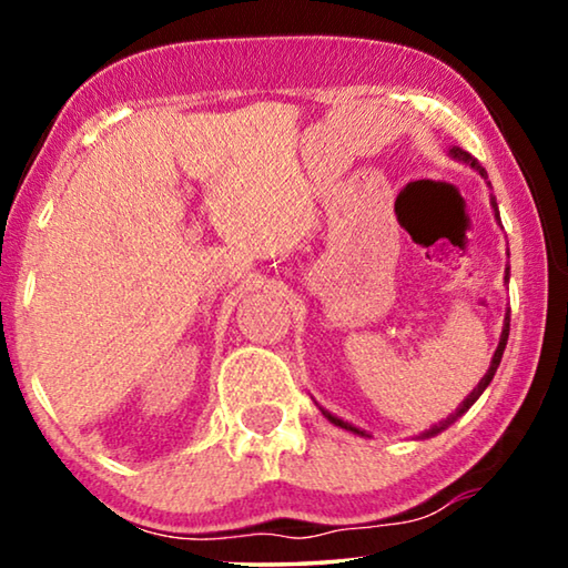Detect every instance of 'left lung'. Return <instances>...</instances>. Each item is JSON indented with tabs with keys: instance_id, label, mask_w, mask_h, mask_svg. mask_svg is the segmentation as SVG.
<instances>
[{
	"instance_id": "left-lung-1",
	"label": "left lung",
	"mask_w": 568,
	"mask_h": 568,
	"mask_svg": "<svg viewBox=\"0 0 568 568\" xmlns=\"http://www.w3.org/2000/svg\"><path fill=\"white\" fill-rule=\"evenodd\" d=\"M448 155L454 158V160H460V162H466V165H470L474 168L480 178H488L486 175V170L478 165V160L470 155V152H466V150H460V148H450L448 150ZM491 207H494V213H496V220L498 223H501V217H498V205H496V197H491ZM508 271H511V267H506V275H504V281L508 283ZM508 325H511V311H506V318H504V331H501V341H498V348H496V353H494V358H491V365H488V371H486V376L478 381V386L468 393V398L460 403V406L456 408V413H450V416L446 418V420H440V423H436L434 428L430 430H426V434H420V438H430V436H436V434H440V430H446L450 423H454L458 416H464V413L474 406V403L478 400V396L480 393H484L486 388H488V383L494 381V376H496V368H498V363H501V358H504V348H506V341H508ZM323 410V408H321ZM323 416L328 418L331 423H335V426H341V428H345V430H351V434H358V436H368L365 434V430H361V428H355V426H351L348 420H341L338 416H333V413H328V410H323Z\"/></svg>"
}]
</instances>
